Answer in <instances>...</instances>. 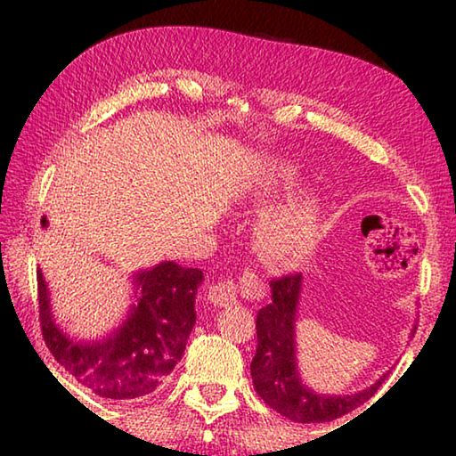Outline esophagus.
I'll return each mask as SVG.
<instances>
[{
    "label": "esophagus",
    "instance_id": "34e87169",
    "mask_svg": "<svg viewBox=\"0 0 456 456\" xmlns=\"http://www.w3.org/2000/svg\"><path fill=\"white\" fill-rule=\"evenodd\" d=\"M239 293L249 297H264L265 296V283L259 280V275L256 273H243L241 281L235 280H221L217 283H213L209 288V299L215 305H231L239 299Z\"/></svg>",
    "mask_w": 456,
    "mask_h": 456
}]
</instances>
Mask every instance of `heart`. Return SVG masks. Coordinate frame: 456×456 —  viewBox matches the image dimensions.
Returning <instances> with one entry per match:
<instances>
[{
	"instance_id": "b5f03b06",
	"label": "heart",
	"mask_w": 456,
	"mask_h": 456,
	"mask_svg": "<svg viewBox=\"0 0 456 456\" xmlns=\"http://www.w3.org/2000/svg\"><path fill=\"white\" fill-rule=\"evenodd\" d=\"M293 171L280 173L273 187H288ZM315 239V205L310 199H297L267 211L257 223V243L267 257L280 264H296L312 251Z\"/></svg>"
}]
</instances>
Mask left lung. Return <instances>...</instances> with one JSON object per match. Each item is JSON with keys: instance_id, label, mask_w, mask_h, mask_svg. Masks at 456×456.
<instances>
[{"instance_id": "1", "label": "left lung", "mask_w": 456, "mask_h": 456, "mask_svg": "<svg viewBox=\"0 0 456 456\" xmlns=\"http://www.w3.org/2000/svg\"><path fill=\"white\" fill-rule=\"evenodd\" d=\"M272 302L257 312V350L251 362V378L257 395L293 422H330L356 411L374 396L382 380L354 396H322L305 388L296 370L293 322L302 288V273L272 280Z\"/></svg>"}]
</instances>
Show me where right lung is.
<instances>
[{
	"instance_id": "1",
	"label": "right lung",
	"mask_w": 456,
	"mask_h": 456,
	"mask_svg": "<svg viewBox=\"0 0 456 456\" xmlns=\"http://www.w3.org/2000/svg\"><path fill=\"white\" fill-rule=\"evenodd\" d=\"M45 223V221H44ZM203 272L165 261L138 273V304L125 326L104 342L76 344L56 328L44 275L37 272V299L44 342L58 364L94 395L138 400L152 395L183 358L195 326V293Z\"/></svg>"
}]
</instances>
